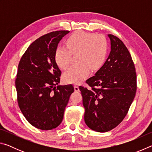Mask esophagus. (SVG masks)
Wrapping results in <instances>:
<instances>
[{
    "mask_svg": "<svg viewBox=\"0 0 152 152\" xmlns=\"http://www.w3.org/2000/svg\"><path fill=\"white\" fill-rule=\"evenodd\" d=\"M74 91L76 92H78L79 91V87L77 86V85H74Z\"/></svg>",
    "mask_w": 152,
    "mask_h": 152,
    "instance_id": "esophagus-1",
    "label": "esophagus"
}]
</instances>
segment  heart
Wrapping results in <instances>:
<instances>
[{
	"label": "heart",
	"instance_id": "obj_1",
	"mask_svg": "<svg viewBox=\"0 0 152 152\" xmlns=\"http://www.w3.org/2000/svg\"><path fill=\"white\" fill-rule=\"evenodd\" d=\"M66 45V48L59 46L55 51L57 65L63 70L68 68L72 54L76 53V59L78 63L64 72L63 80L66 83H80L88 77L90 70H99L107 59L108 42L102 35L79 31L68 37Z\"/></svg>",
	"mask_w": 152,
	"mask_h": 152
}]
</instances>
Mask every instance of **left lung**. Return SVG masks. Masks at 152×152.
Masks as SVG:
<instances>
[{"label": "left lung", "mask_w": 152, "mask_h": 152, "mask_svg": "<svg viewBox=\"0 0 152 152\" xmlns=\"http://www.w3.org/2000/svg\"><path fill=\"white\" fill-rule=\"evenodd\" d=\"M110 52L95 76L88 78V89L80 86L85 109L84 121L97 132H107L122 121L137 90L135 68L129 51L116 36L108 35Z\"/></svg>", "instance_id": "1"}]
</instances>
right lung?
Returning a JSON list of instances; mask_svg holds the SVG:
<instances>
[{
  "instance_id": "right-lung-1",
  "label": "right lung",
  "mask_w": 152,
  "mask_h": 152,
  "mask_svg": "<svg viewBox=\"0 0 152 152\" xmlns=\"http://www.w3.org/2000/svg\"><path fill=\"white\" fill-rule=\"evenodd\" d=\"M69 31H56L36 39L20 58L15 80L17 102L31 125L42 130L56 128L63 120L72 84L61 86L54 58L60 41Z\"/></svg>"
}]
</instances>
